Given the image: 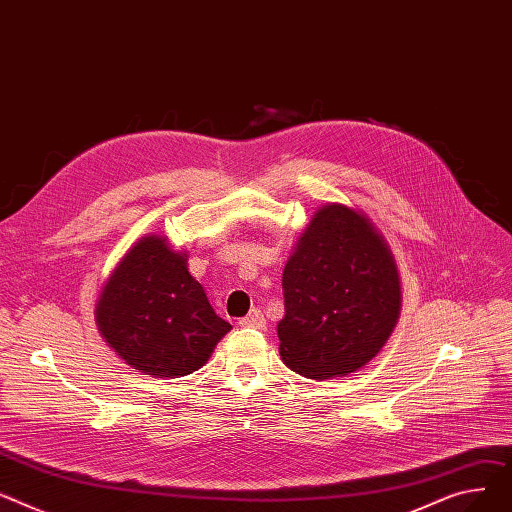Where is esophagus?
Instances as JSON below:
<instances>
[{
  "mask_svg": "<svg viewBox=\"0 0 512 512\" xmlns=\"http://www.w3.org/2000/svg\"><path fill=\"white\" fill-rule=\"evenodd\" d=\"M266 324V318L260 310H252L246 318L239 320V326H246V328H262Z\"/></svg>",
  "mask_w": 512,
  "mask_h": 512,
  "instance_id": "obj_1",
  "label": "esophagus"
}]
</instances>
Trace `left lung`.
I'll list each match as a JSON object with an SVG mask.
<instances>
[{
    "label": "left lung",
    "instance_id": "1",
    "mask_svg": "<svg viewBox=\"0 0 512 512\" xmlns=\"http://www.w3.org/2000/svg\"><path fill=\"white\" fill-rule=\"evenodd\" d=\"M279 353L310 380L368 366L399 322L401 277L384 235L347 204L328 202L297 237L283 270Z\"/></svg>",
    "mask_w": 512,
    "mask_h": 512
}]
</instances>
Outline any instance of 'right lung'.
<instances>
[{"label": "right lung", "mask_w": 512, "mask_h": 512, "mask_svg": "<svg viewBox=\"0 0 512 512\" xmlns=\"http://www.w3.org/2000/svg\"><path fill=\"white\" fill-rule=\"evenodd\" d=\"M95 320L130 368L165 380L202 368L231 330L190 275L188 254L159 233L140 237L111 270Z\"/></svg>", "instance_id": "1"}]
</instances>
